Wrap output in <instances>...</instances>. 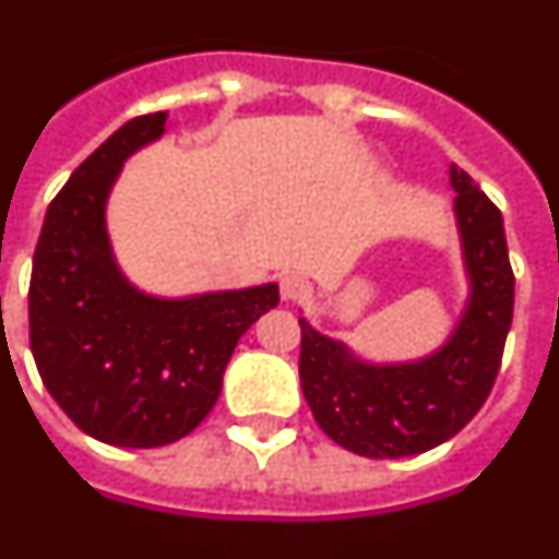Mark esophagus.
<instances>
[{
  "label": "esophagus",
  "mask_w": 559,
  "mask_h": 559,
  "mask_svg": "<svg viewBox=\"0 0 559 559\" xmlns=\"http://www.w3.org/2000/svg\"><path fill=\"white\" fill-rule=\"evenodd\" d=\"M307 293L309 281L304 278V275H298V272H289V275L281 278V298H284V301H298V298Z\"/></svg>",
  "instance_id": "34e87169"
}]
</instances>
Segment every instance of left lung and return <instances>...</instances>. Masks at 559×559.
Returning a JSON list of instances; mask_svg holds the SVG:
<instances>
[{
    "label": "left lung",
    "mask_w": 559,
    "mask_h": 559,
    "mask_svg": "<svg viewBox=\"0 0 559 559\" xmlns=\"http://www.w3.org/2000/svg\"><path fill=\"white\" fill-rule=\"evenodd\" d=\"M466 301L443 344L420 358L372 360L323 335L301 312V389L337 447L364 457H412L447 443L495 386L514 312L500 210L457 164L449 167Z\"/></svg>",
    "instance_id": "8db88e82"
}]
</instances>
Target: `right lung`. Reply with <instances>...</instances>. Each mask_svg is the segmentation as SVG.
<instances>
[{"label":"right lung","mask_w":559,"mask_h":559,"mask_svg":"<svg viewBox=\"0 0 559 559\" xmlns=\"http://www.w3.org/2000/svg\"><path fill=\"white\" fill-rule=\"evenodd\" d=\"M167 112L121 124L48 207L33 252L31 352L41 381L91 438L156 449L190 435L222 395L238 337L278 307V284L192 295L135 287L119 266L107 201Z\"/></svg>","instance_id":"1"}]
</instances>
